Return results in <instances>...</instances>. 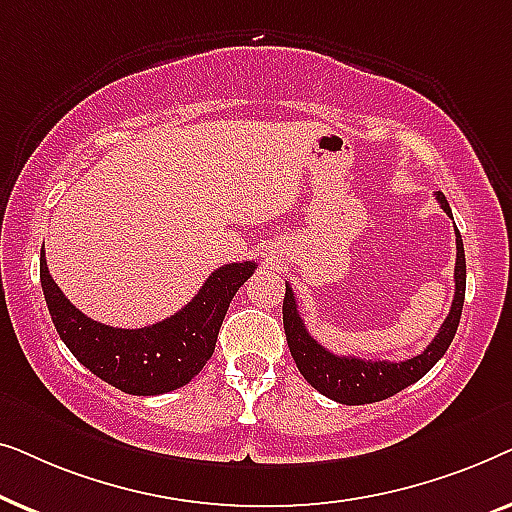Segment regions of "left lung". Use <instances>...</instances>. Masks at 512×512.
Listing matches in <instances>:
<instances>
[{
    "instance_id": "obj_1",
    "label": "left lung",
    "mask_w": 512,
    "mask_h": 512,
    "mask_svg": "<svg viewBox=\"0 0 512 512\" xmlns=\"http://www.w3.org/2000/svg\"><path fill=\"white\" fill-rule=\"evenodd\" d=\"M440 207L445 209L447 216H452V209L447 205L445 195L436 191ZM457 265H454V300L450 314L440 326L436 338L422 354L412 356L408 361H366L359 356H338L321 347L312 338L310 331L305 328V321L300 319L296 296H293L291 286L286 284L284 293V333L289 342L291 356L296 361L300 375L312 384L319 394H324L333 401L345 405H363L377 403L384 398L398 394V391L410 387L412 382L422 380L429 370L436 366L440 356L447 352L450 342L457 333L461 307H464L466 296V256L464 242H461L459 230L457 233Z\"/></svg>"
}]
</instances>
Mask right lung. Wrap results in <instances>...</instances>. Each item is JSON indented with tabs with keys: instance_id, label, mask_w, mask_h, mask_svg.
<instances>
[{
	"instance_id": "1",
	"label": "right lung",
	"mask_w": 512,
	"mask_h": 512,
	"mask_svg": "<svg viewBox=\"0 0 512 512\" xmlns=\"http://www.w3.org/2000/svg\"><path fill=\"white\" fill-rule=\"evenodd\" d=\"M254 270V261L223 265L170 319L144 328H114L76 310L53 282L44 251L39 261L41 289L60 340L90 373L132 396L167 394L205 368L230 300Z\"/></svg>"
}]
</instances>
